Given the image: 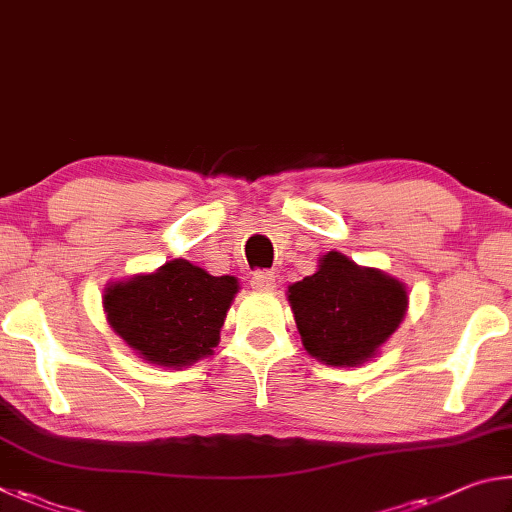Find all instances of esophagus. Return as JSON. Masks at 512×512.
Returning a JSON list of instances; mask_svg holds the SVG:
<instances>
[{"instance_id": "1", "label": "esophagus", "mask_w": 512, "mask_h": 512, "mask_svg": "<svg viewBox=\"0 0 512 512\" xmlns=\"http://www.w3.org/2000/svg\"><path fill=\"white\" fill-rule=\"evenodd\" d=\"M251 288L254 290H263V292H270L276 288V276L274 272H254L251 274Z\"/></svg>"}]
</instances>
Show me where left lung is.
I'll list each match as a JSON object with an SVG mask.
<instances>
[{
  "label": "left lung",
  "mask_w": 512,
  "mask_h": 512,
  "mask_svg": "<svg viewBox=\"0 0 512 512\" xmlns=\"http://www.w3.org/2000/svg\"><path fill=\"white\" fill-rule=\"evenodd\" d=\"M288 292L306 351L333 366L369 360L396 333L407 310L405 285L339 251L321 258L319 270Z\"/></svg>",
  "instance_id": "left-lung-1"
}]
</instances>
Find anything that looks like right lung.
<instances>
[{
	"instance_id": "1",
	"label": "right lung",
	"mask_w": 512,
	"mask_h": 512,
	"mask_svg": "<svg viewBox=\"0 0 512 512\" xmlns=\"http://www.w3.org/2000/svg\"><path fill=\"white\" fill-rule=\"evenodd\" d=\"M236 292L233 276H211L179 258L107 288L103 306L110 326L143 360L186 366L211 355Z\"/></svg>"
}]
</instances>
